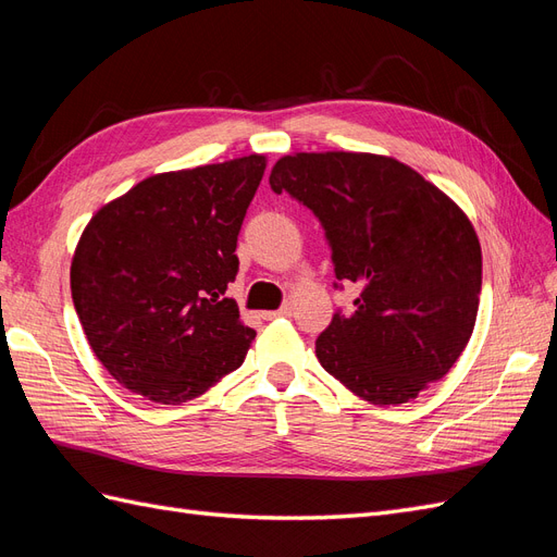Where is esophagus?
Here are the masks:
<instances>
[{
    "label": "esophagus",
    "instance_id": "1",
    "mask_svg": "<svg viewBox=\"0 0 557 557\" xmlns=\"http://www.w3.org/2000/svg\"><path fill=\"white\" fill-rule=\"evenodd\" d=\"M262 315H264L267 320H274V318H281V315H293V307L285 305V307H281L278 311H264Z\"/></svg>",
    "mask_w": 557,
    "mask_h": 557
}]
</instances>
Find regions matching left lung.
<instances>
[{"label": "left lung", "instance_id": "left-lung-1", "mask_svg": "<svg viewBox=\"0 0 557 557\" xmlns=\"http://www.w3.org/2000/svg\"><path fill=\"white\" fill-rule=\"evenodd\" d=\"M323 223L334 274L360 288L315 339L327 374L395 407L448 374L474 332L481 244L467 213L409 164L374 153H293L269 176Z\"/></svg>", "mask_w": 557, "mask_h": 557}]
</instances>
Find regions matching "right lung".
<instances>
[{
    "instance_id": "1",
    "label": "right lung",
    "mask_w": 557,
    "mask_h": 557,
    "mask_svg": "<svg viewBox=\"0 0 557 557\" xmlns=\"http://www.w3.org/2000/svg\"><path fill=\"white\" fill-rule=\"evenodd\" d=\"M264 166L252 153L148 176L83 230L72 299L97 360L127 391L181 404L242 367L256 330L225 290Z\"/></svg>"
}]
</instances>
